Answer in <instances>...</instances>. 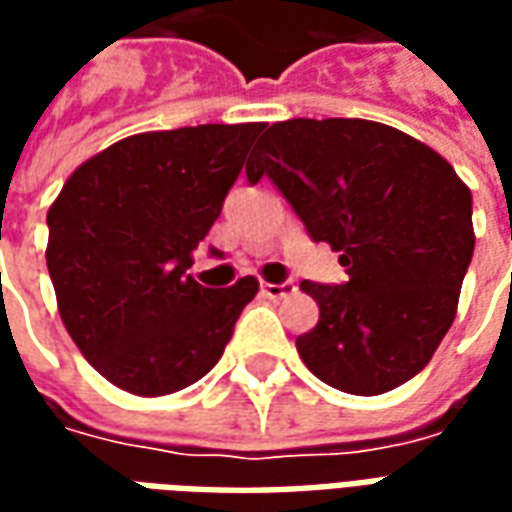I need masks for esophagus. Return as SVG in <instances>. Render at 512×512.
Listing matches in <instances>:
<instances>
[{
  "instance_id": "34e87169",
  "label": "esophagus",
  "mask_w": 512,
  "mask_h": 512,
  "mask_svg": "<svg viewBox=\"0 0 512 512\" xmlns=\"http://www.w3.org/2000/svg\"><path fill=\"white\" fill-rule=\"evenodd\" d=\"M260 290H263V296H268V299H282V296H288L290 290H293V282H282V285L263 282V285H260Z\"/></svg>"
}]
</instances>
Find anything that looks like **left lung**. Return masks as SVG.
<instances>
[{
  "label": "left lung",
  "mask_w": 512,
  "mask_h": 512,
  "mask_svg": "<svg viewBox=\"0 0 512 512\" xmlns=\"http://www.w3.org/2000/svg\"><path fill=\"white\" fill-rule=\"evenodd\" d=\"M271 178L312 241L340 252L345 285L301 282L321 318L296 340L312 376L384 395L450 332L472 263V191L433 147L359 117L274 123L246 164Z\"/></svg>",
  "instance_id": "left-lung-1"
}]
</instances>
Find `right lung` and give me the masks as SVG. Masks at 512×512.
<instances>
[{"label": "right lung", "mask_w": 512, "mask_h": 512, "mask_svg": "<svg viewBox=\"0 0 512 512\" xmlns=\"http://www.w3.org/2000/svg\"><path fill=\"white\" fill-rule=\"evenodd\" d=\"M266 123L145 131L73 169L51 202L46 266L57 310L84 359L139 397L200 381L257 279L224 290L191 277V252L222 213L227 191Z\"/></svg>", "instance_id": "1"}]
</instances>
